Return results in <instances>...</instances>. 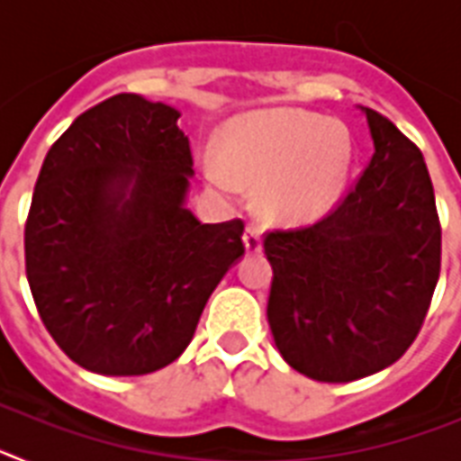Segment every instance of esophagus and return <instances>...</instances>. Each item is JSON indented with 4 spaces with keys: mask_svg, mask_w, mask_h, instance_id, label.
I'll return each mask as SVG.
<instances>
[{
    "mask_svg": "<svg viewBox=\"0 0 461 461\" xmlns=\"http://www.w3.org/2000/svg\"><path fill=\"white\" fill-rule=\"evenodd\" d=\"M242 240H244V249L249 251V254H258L260 247H263V242H260V230L256 226H247Z\"/></svg>",
    "mask_w": 461,
    "mask_h": 461,
    "instance_id": "esophagus-1",
    "label": "esophagus"
}]
</instances>
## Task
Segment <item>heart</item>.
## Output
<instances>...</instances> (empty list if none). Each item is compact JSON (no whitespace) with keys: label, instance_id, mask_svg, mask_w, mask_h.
I'll return each instance as SVG.
<instances>
[{"label":"heart","instance_id":"1","mask_svg":"<svg viewBox=\"0 0 461 461\" xmlns=\"http://www.w3.org/2000/svg\"><path fill=\"white\" fill-rule=\"evenodd\" d=\"M351 164L353 140L344 124L300 108H263L223 124L205 175L228 195L258 189L267 219L309 223L339 201Z\"/></svg>","mask_w":461,"mask_h":461}]
</instances>
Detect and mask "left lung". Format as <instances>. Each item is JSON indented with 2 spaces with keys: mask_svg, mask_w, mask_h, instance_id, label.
Returning a JSON list of instances; mask_svg holds the SVG:
<instances>
[{
  "mask_svg": "<svg viewBox=\"0 0 461 461\" xmlns=\"http://www.w3.org/2000/svg\"><path fill=\"white\" fill-rule=\"evenodd\" d=\"M374 154L321 221L266 233L267 323L284 360L323 383L390 367L422 328L441 272V221L425 158L372 108Z\"/></svg>",
  "mask_w": 461,
  "mask_h": 461,
  "instance_id": "8db88e82",
  "label": "left lung"
}]
</instances>
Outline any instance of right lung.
<instances>
[{
	"instance_id": "right-lung-1",
	"label": "right lung",
	"mask_w": 461,
	"mask_h": 461,
	"mask_svg": "<svg viewBox=\"0 0 461 461\" xmlns=\"http://www.w3.org/2000/svg\"><path fill=\"white\" fill-rule=\"evenodd\" d=\"M180 113L138 94L85 110L41 166L24 223L39 316L76 365L142 376L185 353L244 254L242 219L201 223Z\"/></svg>"
}]
</instances>
